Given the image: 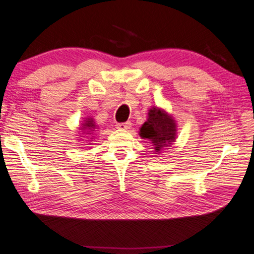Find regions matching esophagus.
Returning <instances> with one entry per match:
<instances>
[{"label": "esophagus", "instance_id": "34e87169", "mask_svg": "<svg viewBox=\"0 0 254 254\" xmlns=\"http://www.w3.org/2000/svg\"><path fill=\"white\" fill-rule=\"evenodd\" d=\"M130 127H131L130 122H126V123H122V124L117 125L118 129H122V130H127V129H129Z\"/></svg>", "mask_w": 254, "mask_h": 254}]
</instances>
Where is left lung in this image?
Here are the masks:
<instances>
[{
  "label": "left lung",
  "instance_id": "1",
  "mask_svg": "<svg viewBox=\"0 0 254 254\" xmlns=\"http://www.w3.org/2000/svg\"><path fill=\"white\" fill-rule=\"evenodd\" d=\"M139 136L150 141L155 154H161L176 140V120L165 109L152 107L148 110L147 120L139 128Z\"/></svg>",
  "mask_w": 254,
  "mask_h": 254
}]
</instances>
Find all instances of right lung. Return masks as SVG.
Returning <instances> with one entry per match:
<instances>
[{
    "label": "right lung",
    "mask_w": 254,
    "mask_h": 254,
    "mask_svg": "<svg viewBox=\"0 0 254 254\" xmlns=\"http://www.w3.org/2000/svg\"><path fill=\"white\" fill-rule=\"evenodd\" d=\"M97 129H98V126L95 122V119L89 116V117L84 118L81 125H80L79 136L82 137V138H88L89 145H90V143L93 139V137H95V134H93V132H96ZM81 134L83 135L82 136H81ZM82 140H84V139H82Z\"/></svg>",
    "instance_id": "right-lung-1"
}]
</instances>
